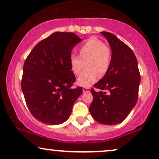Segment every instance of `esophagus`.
Listing matches in <instances>:
<instances>
[{
  "label": "esophagus",
  "instance_id": "1",
  "mask_svg": "<svg viewBox=\"0 0 159 159\" xmlns=\"http://www.w3.org/2000/svg\"><path fill=\"white\" fill-rule=\"evenodd\" d=\"M83 92H89V88H84Z\"/></svg>",
  "mask_w": 159,
  "mask_h": 159
}]
</instances>
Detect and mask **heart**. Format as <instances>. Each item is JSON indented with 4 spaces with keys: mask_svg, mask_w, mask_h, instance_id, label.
Wrapping results in <instances>:
<instances>
[{
    "mask_svg": "<svg viewBox=\"0 0 159 159\" xmlns=\"http://www.w3.org/2000/svg\"><path fill=\"white\" fill-rule=\"evenodd\" d=\"M111 62L110 49L102 40L90 37L79 47V56L72 54L70 66L73 74L79 75L85 66L87 69L80 75L77 80L78 85L89 87L95 83L100 75H104L109 69Z\"/></svg>",
    "mask_w": 159,
    "mask_h": 159,
    "instance_id": "1",
    "label": "heart"
}]
</instances>
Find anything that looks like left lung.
Returning a JSON list of instances; mask_svg holds the SVG:
<instances>
[{"instance_id": "left-lung-1", "label": "left lung", "mask_w": 159, "mask_h": 159, "mask_svg": "<svg viewBox=\"0 0 159 159\" xmlns=\"http://www.w3.org/2000/svg\"><path fill=\"white\" fill-rule=\"evenodd\" d=\"M100 33L111 47V62L105 75L94 85L104 92L91 90L89 111L99 123L112 125L121 123L135 106L141 78L132 50L113 34Z\"/></svg>"}]
</instances>
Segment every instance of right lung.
<instances>
[{"label": "right lung", "mask_w": 159, "mask_h": 159, "mask_svg": "<svg viewBox=\"0 0 159 159\" xmlns=\"http://www.w3.org/2000/svg\"><path fill=\"white\" fill-rule=\"evenodd\" d=\"M82 39L72 32H55L40 41L23 65L21 88L29 111L36 119L54 125L67 121L81 87L72 89L75 77L70 57Z\"/></svg>", "instance_id": "right-lung-1"}]
</instances>
